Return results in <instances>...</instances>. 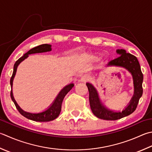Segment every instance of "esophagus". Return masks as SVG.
Instances as JSON below:
<instances>
[{
    "instance_id": "1",
    "label": "esophagus",
    "mask_w": 152,
    "mask_h": 152,
    "mask_svg": "<svg viewBox=\"0 0 152 152\" xmlns=\"http://www.w3.org/2000/svg\"><path fill=\"white\" fill-rule=\"evenodd\" d=\"M89 80H90V78H89V76L87 75L82 76L81 77V78H80V80L83 82H87L88 81H89Z\"/></svg>"
}]
</instances>
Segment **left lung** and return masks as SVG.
I'll return each mask as SVG.
<instances>
[{
  "label": "left lung",
  "instance_id": "8db88e82",
  "mask_svg": "<svg viewBox=\"0 0 152 152\" xmlns=\"http://www.w3.org/2000/svg\"><path fill=\"white\" fill-rule=\"evenodd\" d=\"M117 53L121 56L110 61L107 66H117L125 68L132 74L134 86V94L130 102L129 105L122 112H113L107 109L101 103L96 89L90 83H87L89 91V100L91 111L97 118L107 121H115L132 114L135 111L142 96L143 88V74L137 58L130 53H126L124 49L117 50Z\"/></svg>",
  "mask_w": 152,
  "mask_h": 152
}]
</instances>
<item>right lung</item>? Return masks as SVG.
<instances>
[{
    "mask_svg": "<svg viewBox=\"0 0 152 152\" xmlns=\"http://www.w3.org/2000/svg\"><path fill=\"white\" fill-rule=\"evenodd\" d=\"M51 50V45L49 44H43L41 45L37 46L34 48L31 49L28 52L25 53L23 56L22 57H20L18 60L14 65V70L12 75L10 78V86H11V91H10V97L12 100L13 101L15 106H16V109L18 111H19L20 113L23 115V117L26 118H28V119H30L34 121H38V122H49L55 119L58 117L61 111V106H62V103L63 99L64 98L65 96L68 94V92L71 90V89L73 88L74 84H70L62 89V90L60 91V93L56 97V99L55 102H53V105L47 109L46 111H45L42 113H30L26 112L21 109L20 107L18 105L16 101L14 99L13 94H12V82H13V79L15 76V74L16 72L17 67L18 66V64L20 63L21 62L23 61L25 58L28 57L29 55L30 54H34V53H43V52H47V51H50Z\"/></svg>",
    "mask_w": 152,
    "mask_h": 152,
    "instance_id": "obj_1",
    "label": "right lung"
}]
</instances>
